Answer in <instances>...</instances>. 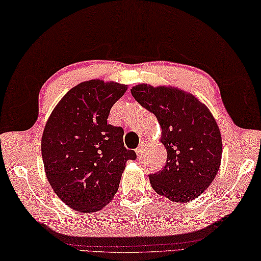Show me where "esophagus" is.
I'll return each mask as SVG.
<instances>
[{
  "mask_svg": "<svg viewBox=\"0 0 261 261\" xmlns=\"http://www.w3.org/2000/svg\"><path fill=\"white\" fill-rule=\"evenodd\" d=\"M145 148H146V141H142L140 143V145H138V147L136 148V154L138 158H142L143 154H144Z\"/></svg>",
  "mask_w": 261,
  "mask_h": 261,
  "instance_id": "34e87169",
  "label": "esophagus"
}]
</instances>
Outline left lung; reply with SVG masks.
Wrapping results in <instances>:
<instances>
[{"instance_id":"left-lung-1","label":"left lung","mask_w":261,"mask_h":261,"mask_svg":"<svg viewBox=\"0 0 261 261\" xmlns=\"http://www.w3.org/2000/svg\"><path fill=\"white\" fill-rule=\"evenodd\" d=\"M130 92L156 117L168 152L163 169L148 174L152 188L178 203L198 197L214 180L222 158L221 133L211 111L178 89L140 84Z\"/></svg>"}]
</instances>
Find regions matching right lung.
Returning a JSON list of instances; mask_svg holds the SVG:
<instances>
[{
    "mask_svg": "<svg viewBox=\"0 0 261 261\" xmlns=\"http://www.w3.org/2000/svg\"><path fill=\"white\" fill-rule=\"evenodd\" d=\"M127 86L100 80L71 89L53 110L41 138L47 179L71 208L91 213L113 199L127 160L124 129L107 124L110 109Z\"/></svg>",
    "mask_w": 261,
    "mask_h": 261,
    "instance_id": "right-lung-1",
    "label": "right lung"
}]
</instances>
